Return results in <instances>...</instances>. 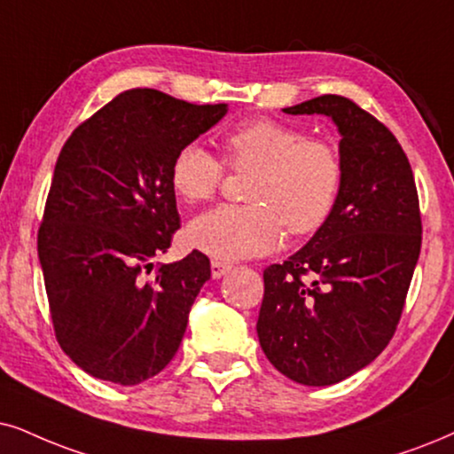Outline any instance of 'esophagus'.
<instances>
[{"label":"esophagus","instance_id":"esophagus-1","mask_svg":"<svg viewBox=\"0 0 454 454\" xmlns=\"http://www.w3.org/2000/svg\"><path fill=\"white\" fill-rule=\"evenodd\" d=\"M231 263L228 262H222V260H214L211 262V277L214 278H222L223 274L226 272H231Z\"/></svg>","mask_w":454,"mask_h":454}]
</instances>
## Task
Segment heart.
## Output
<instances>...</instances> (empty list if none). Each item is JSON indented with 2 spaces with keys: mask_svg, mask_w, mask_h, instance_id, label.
I'll return each mask as SVG.
<instances>
[{
  "mask_svg": "<svg viewBox=\"0 0 454 454\" xmlns=\"http://www.w3.org/2000/svg\"><path fill=\"white\" fill-rule=\"evenodd\" d=\"M223 163L254 174L245 186L251 205H220L186 231L188 245L220 260L270 254L285 228L295 237L317 232L340 199V153L294 125L270 119L240 125L223 140ZM223 163L199 142H186L171 159V188L186 203L209 199L222 186Z\"/></svg>",
  "mask_w": 454,
  "mask_h": 454,
  "instance_id": "b5f03b06",
  "label": "heart"
}]
</instances>
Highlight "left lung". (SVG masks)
Wrapping results in <instances>:
<instances>
[{
  "label": "left lung",
  "mask_w": 454,
  "mask_h": 454,
  "mask_svg": "<svg viewBox=\"0 0 454 454\" xmlns=\"http://www.w3.org/2000/svg\"><path fill=\"white\" fill-rule=\"evenodd\" d=\"M285 113L335 121L343 182L308 245L263 270L257 337L285 377L333 386L394 337L421 251L419 194L400 142L354 100L325 94Z\"/></svg>",
  "instance_id": "8db88e82"
}]
</instances>
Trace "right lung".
<instances>
[{
  "label": "right lung",
  "instance_id": "right-lung-1",
  "mask_svg": "<svg viewBox=\"0 0 454 454\" xmlns=\"http://www.w3.org/2000/svg\"><path fill=\"white\" fill-rule=\"evenodd\" d=\"M159 90L119 94L62 146L37 232L56 340L79 369L136 386L169 364L209 257L153 260L180 228L169 165L226 114Z\"/></svg>",
  "mask_w": 454,
  "mask_h": 454
}]
</instances>
